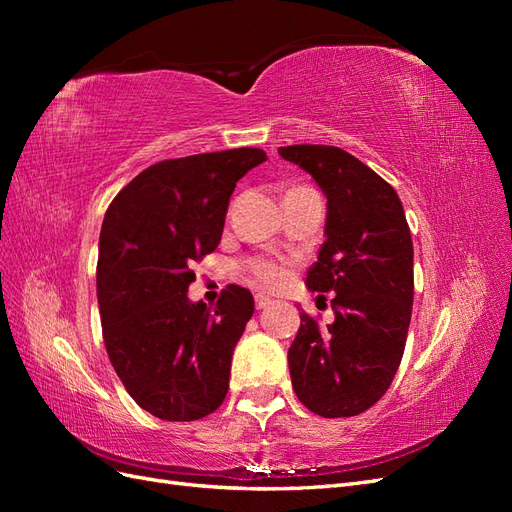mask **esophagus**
<instances>
[{"mask_svg":"<svg viewBox=\"0 0 512 512\" xmlns=\"http://www.w3.org/2000/svg\"><path fill=\"white\" fill-rule=\"evenodd\" d=\"M273 301L269 297H265V294H256V309H267Z\"/></svg>","mask_w":512,"mask_h":512,"instance_id":"esophagus-1","label":"esophagus"}]
</instances>
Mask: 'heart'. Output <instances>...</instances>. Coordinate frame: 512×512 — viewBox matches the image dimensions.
Returning a JSON list of instances; mask_svg holds the SVG:
<instances>
[{"instance_id":"1","label":"heart","mask_w":512,"mask_h":512,"mask_svg":"<svg viewBox=\"0 0 512 512\" xmlns=\"http://www.w3.org/2000/svg\"><path fill=\"white\" fill-rule=\"evenodd\" d=\"M250 271L254 275V280L262 286H273L282 277L280 267L273 265V262H269V260H254L250 265Z\"/></svg>"}]
</instances>
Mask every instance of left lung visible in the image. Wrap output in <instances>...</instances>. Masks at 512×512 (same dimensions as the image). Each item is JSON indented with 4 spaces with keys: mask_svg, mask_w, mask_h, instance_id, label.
<instances>
[{
    "mask_svg": "<svg viewBox=\"0 0 512 512\" xmlns=\"http://www.w3.org/2000/svg\"><path fill=\"white\" fill-rule=\"evenodd\" d=\"M277 153L327 198V241L305 284L335 294L327 329L301 314L288 348L292 389L314 414L356 416L389 389L406 348L414 299L406 213L391 185L344 149L290 145Z\"/></svg>",
    "mask_w": 512,
    "mask_h": 512,
    "instance_id": "1",
    "label": "left lung"
}]
</instances>
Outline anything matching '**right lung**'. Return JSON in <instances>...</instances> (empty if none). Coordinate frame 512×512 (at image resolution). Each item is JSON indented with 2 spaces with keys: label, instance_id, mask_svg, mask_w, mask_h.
<instances>
[{
  "label": "right lung",
  "instance_id": "right-lung-1",
  "mask_svg": "<svg viewBox=\"0 0 512 512\" xmlns=\"http://www.w3.org/2000/svg\"><path fill=\"white\" fill-rule=\"evenodd\" d=\"M267 160L254 147L145 168L106 209L98 305L104 346L130 397L162 421L218 410L254 297L230 284L215 307L190 301L192 262L220 245L237 181Z\"/></svg>",
  "mask_w": 512,
  "mask_h": 512
}]
</instances>
